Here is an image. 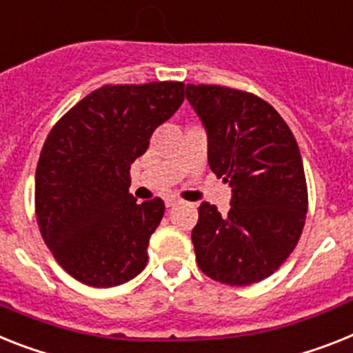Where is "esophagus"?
Returning a JSON list of instances; mask_svg holds the SVG:
<instances>
[{"instance_id": "obj_1", "label": "esophagus", "mask_w": 353, "mask_h": 353, "mask_svg": "<svg viewBox=\"0 0 353 353\" xmlns=\"http://www.w3.org/2000/svg\"><path fill=\"white\" fill-rule=\"evenodd\" d=\"M181 201L176 199V197H168L167 201H165V204H167V208H172V206H176V204H179Z\"/></svg>"}]
</instances>
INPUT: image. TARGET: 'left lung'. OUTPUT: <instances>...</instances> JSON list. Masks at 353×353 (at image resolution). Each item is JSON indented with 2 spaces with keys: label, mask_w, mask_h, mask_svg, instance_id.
<instances>
[{
  "label": "left lung",
  "mask_w": 353,
  "mask_h": 353,
  "mask_svg": "<svg viewBox=\"0 0 353 353\" xmlns=\"http://www.w3.org/2000/svg\"><path fill=\"white\" fill-rule=\"evenodd\" d=\"M186 100L208 134V165L232 186L221 215L199 206L195 260L215 282L251 285L271 276L301 236L309 195L294 136L271 103L224 85L186 84Z\"/></svg>",
  "instance_id": "8db88e82"
}]
</instances>
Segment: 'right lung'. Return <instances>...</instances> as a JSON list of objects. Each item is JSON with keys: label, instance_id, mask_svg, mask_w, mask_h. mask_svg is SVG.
I'll use <instances>...</instances> for the list:
<instances>
[{"label": "right lung", "instance_id": "obj_1", "mask_svg": "<svg viewBox=\"0 0 353 353\" xmlns=\"http://www.w3.org/2000/svg\"><path fill=\"white\" fill-rule=\"evenodd\" d=\"M183 100V82L102 85L50 131L35 170V215L59 265L79 282L114 287L147 265L165 203H136L129 170Z\"/></svg>", "mask_w": 353, "mask_h": 353}]
</instances>
